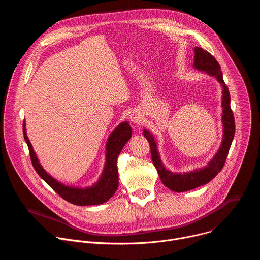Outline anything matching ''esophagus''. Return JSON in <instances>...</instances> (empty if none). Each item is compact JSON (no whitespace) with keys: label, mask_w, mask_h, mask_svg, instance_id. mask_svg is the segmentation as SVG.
<instances>
[{"label":"esophagus","mask_w":260,"mask_h":260,"mask_svg":"<svg viewBox=\"0 0 260 260\" xmlns=\"http://www.w3.org/2000/svg\"><path fill=\"white\" fill-rule=\"evenodd\" d=\"M129 118H131V121H132V122L140 123L141 120H142V115H140V114L137 113V112H133V113L129 115Z\"/></svg>","instance_id":"1"}]
</instances>
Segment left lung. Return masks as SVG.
<instances>
[{
  "instance_id": "left-lung-1",
  "label": "left lung",
  "mask_w": 260,
  "mask_h": 260,
  "mask_svg": "<svg viewBox=\"0 0 260 260\" xmlns=\"http://www.w3.org/2000/svg\"><path fill=\"white\" fill-rule=\"evenodd\" d=\"M193 67L200 71L209 73L212 76H215L217 80L221 83L222 88H223V91H222V93H223V95H222V108H223V110H222V122H223L224 127L223 141H222L219 150L213 157V159L208 164L207 167L203 169L184 174H174L168 171L161 164L160 157L157 152L156 142L153 136L147 129H144L143 132L145 138L149 142L152 161L158 172L161 182L169 189L176 192L188 191L193 188L200 187L202 185L210 182L214 177H216V175L222 170L225 164L236 131L235 117L233 110L231 108V95L229 87L224 83L223 75H222L221 68L218 61L208 51L204 50L203 48L196 47Z\"/></svg>"
}]
</instances>
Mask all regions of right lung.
<instances>
[{
  "instance_id": "1",
  "label": "right lung",
  "mask_w": 260,
  "mask_h": 260,
  "mask_svg": "<svg viewBox=\"0 0 260 260\" xmlns=\"http://www.w3.org/2000/svg\"><path fill=\"white\" fill-rule=\"evenodd\" d=\"M132 137V128L128 122H122L110 135L107 142L106 165L100 180L91 187L77 188L69 187L59 183L50 175H48L32 149L31 144L26 136L25 123L23 122V138L27 144L30 160L35 171L49 186L67 202L77 206L100 205L107 202L118 188V170L117 157L121 152L123 146Z\"/></svg>"
}]
</instances>
